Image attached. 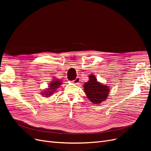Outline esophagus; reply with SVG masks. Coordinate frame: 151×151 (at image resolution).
I'll use <instances>...</instances> for the list:
<instances>
[{
    "mask_svg": "<svg viewBox=\"0 0 151 151\" xmlns=\"http://www.w3.org/2000/svg\"><path fill=\"white\" fill-rule=\"evenodd\" d=\"M80 77H77V78L75 79V80H74L73 81V83H74V84H78L79 82H80Z\"/></svg>",
    "mask_w": 151,
    "mask_h": 151,
    "instance_id": "obj_1",
    "label": "esophagus"
}]
</instances>
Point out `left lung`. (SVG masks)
Wrapping results in <instances>:
<instances>
[{"label":"left lung","instance_id":"1","mask_svg":"<svg viewBox=\"0 0 151 151\" xmlns=\"http://www.w3.org/2000/svg\"><path fill=\"white\" fill-rule=\"evenodd\" d=\"M89 78V81L84 84V92L91 102L100 104L107 99L110 89L106 84L100 83L93 74L90 75Z\"/></svg>","mask_w":151,"mask_h":151}]
</instances>
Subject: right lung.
<instances>
[{
    "instance_id": "add662e5",
    "label": "right lung",
    "mask_w": 151,
    "mask_h": 151,
    "mask_svg": "<svg viewBox=\"0 0 151 151\" xmlns=\"http://www.w3.org/2000/svg\"><path fill=\"white\" fill-rule=\"evenodd\" d=\"M62 81L59 79H54L52 81V83H50L48 88L47 89V90H44L45 91H42V93H41L43 96H45V97H49L55 92L57 89H58L60 86L62 84Z\"/></svg>"
}]
</instances>
